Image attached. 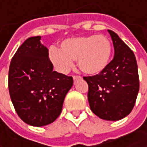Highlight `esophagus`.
Segmentation results:
<instances>
[{"instance_id":"esophagus-1","label":"esophagus","mask_w":147,"mask_h":147,"mask_svg":"<svg viewBox=\"0 0 147 147\" xmlns=\"http://www.w3.org/2000/svg\"><path fill=\"white\" fill-rule=\"evenodd\" d=\"M80 79H82V76H73L74 82H76L77 80H80Z\"/></svg>"}]
</instances>
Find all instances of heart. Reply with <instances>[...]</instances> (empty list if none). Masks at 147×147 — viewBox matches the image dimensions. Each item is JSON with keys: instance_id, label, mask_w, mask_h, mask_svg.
Wrapping results in <instances>:
<instances>
[{"instance_id": "b5f03b06", "label": "heart", "mask_w": 147, "mask_h": 147, "mask_svg": "<svg viewBox=\"0 0 147 147\" xmlns=\"http://www.w3.org/2000/svg\"><path fill=\"white\" fill-rule=\"evenodd\" d=\"M112 51V43L107 36L90 35L65 39L60 43V49L49 47L48 58L59 72H67L73 60L77 59V65L83 73L95 76L107 68Z\"/></svg>"}]
</instances>
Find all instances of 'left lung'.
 Masks as SVG:
<instances>
[{"label": "left lung", "mask_w": 147, "mask_h": 147, "mask_svg": "<svg viewBox=\"0 0 147 147\" xmlns=\"http://www.w3.org/2000/svg\"><path fill=\"white\" fill-rule=\"evenodd\" d=\"M115 54L100 74L84 76L88 84L91 111L100 118L117 121L133 110L140 88L138 66L133 51L114 31L108 30Z\"/></svg>", "instance_id": "1"}]
</instances>
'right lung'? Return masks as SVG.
<instances>
[{"mask_svg":"<svg viewBox=\"0 0 147 147\" xmlns=\"http://www.w3.org/2000/svg\"><path fill=\"white\" fill-rule=\"evenodd\" d=\"M41 36L28 38L13 55L8 89L18 117L27 124L42 127L54 122L62 111L72 76L53 71L48 49Z\"/></svg>","mask_w":147,"mask_h":147,"instance_id":"add662e5","label":"right lung"}]
</instances>
